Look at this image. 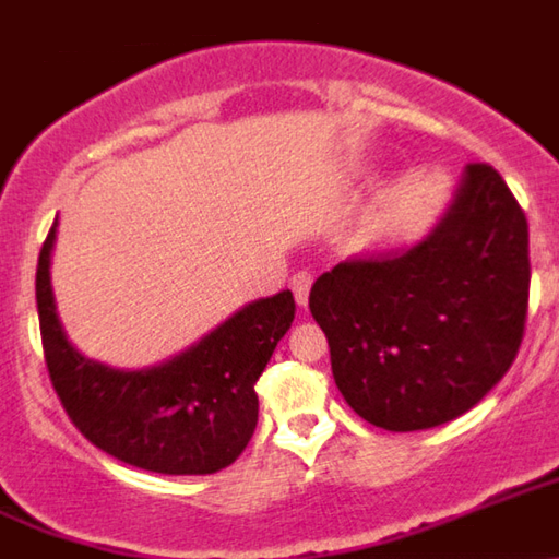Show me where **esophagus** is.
<instances>
[{
    "instance_id": "obj_1",
    "label": "esophagus",
    "mask_w": 559,
    "mask_h": 559,
    "mask_svg": "<svg viewBox=\"0 0 559 559\" xmlns=\"http://www.w3.org/2000/svg\"><path fill=\"white\" fill-rule=\"evenodd\" d=\"M309 287H312V274H309V272L293 274L290 290H293V296H296L298 307H307V304H309Z\"/></svg>"
}]
</instances>
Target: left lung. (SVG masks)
Wrapping results in <instances>:
<instances>
[{
    "mask_svg": "<svg viewBox=\"0 0 559 559\" xmlns=\"http://www.w3.org/2000/svg\"><path fill=\"white\" fill-rule=\"evenodd\" d=\"M527 298V217L491 165L469 163L421 245L336 263L314 280L309 309L347 405L380 429L418 432L500 383Z\"/></svg>",
    "mask_w": 559,
    "mask_h": 559,
    "instance_id": "obj_1",
    "label": "left lung"
}]
</instances>
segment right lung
Instances as JSON below:
<instances>
[{"label": "right lung", "mask_w": 559, "mask_h": 559, "mask_svg": "<svg viewBox=\"0 0 559 559\" xmlns=\"http://www.w3.org/2000/svg\"><path fill=\"white\" fill-rule=\"evenodd\" d=\"M57 223L37 261V314L53 391L92 445L163 475L234 465L258 424L255 383L296 318L290 290L261 298L159 367L124 372L81 356L59 323L51 290Z\"/></svg>", "instance_id": "1"}]
</instances>
